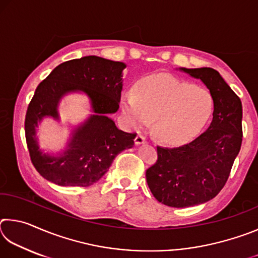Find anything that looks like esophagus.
<instances>
[{
    "label": "esophagus",
    "mask_w": 258,
    "mask_h": 258,
    "mask_svg": "<svg viewBox=\"0 0 258 258\" xmlns=\"http://www.w3.org/2000/svg\"><path fill=\"white\" fill-rule=\"evenodd\" d=\"M146 142H147V140H146L145 137H143V135H137V137H135V139H134V143L137 146L143 145V143H146Z\"/></svg>",
    "instance_id": "1"
}]
</instances>
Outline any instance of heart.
Wrapping results in <instances>:
<instances>
[{"label": "heart", "mask_w": 258, "mask_h": 258, "mask_svg": "<svg viewBox=\"0 0 258 258\" xmlns=\"http://www.w3.org/2000/svg\"><path fill=\"white\" fill-rule=\"evenodd\" d=\"M121 108L130 124L142 127L154 120V132L167 145L194 139L211 118L214 99L208 90L167 74L148 76L125 95Z\"/></svg>", "instance_id": "heart-1"}]
</instances>
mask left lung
Listing matches in <instances>:
<instances>
[{
    "label": "left lung",
    "instance_id": "left-lung-1",
    "mask_svg": "<svg viewBox=\"0 0 258 258\" xmlns=\"http://www.w3.org/2000/svg\"><path fill=\"white\" fill-rule=\"evenodd\" d=\"M207 86L214 99L213 120L194 141L157 147L158 159L147 169L148 185L159 203L190 207L213 199L228 181L242 142V104L213 68H180Z\"/></svg>",
    "mask_w": 258,
    "mask_h": 258
}]
</instances>
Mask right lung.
Here are the masks:
<instances>
[{
  "instance_id": "1",
  "label": "right lung",
  "mask_w": 258,
  "mask_h": 258,
  "mask_svg": "<svg viewBox=\"0 0 258 258\" xmlns=\"http://www.w3.org/2000/svg\"><path fill=\"white\" fill-rule=\"evenodd\" d=\"M125 67L119 61L83 56L59 64L37 86L26 112L25 134L30 160L45 180L61 186L92 185L119 152L133 147L137 134L117 128L108 117L119 108ZM72 92L85 93L95 115L73 131L63 153L45 154L38 146L37 125L44 116L58 120L59 100Z\"/></svg>"
}]
</instances>
